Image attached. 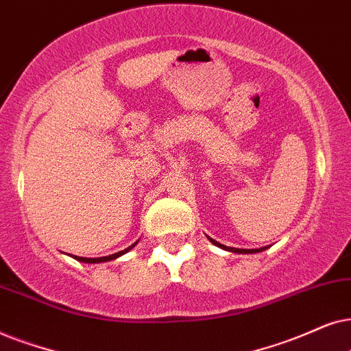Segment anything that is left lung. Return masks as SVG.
I'll return each instance as SVG.
<instances>
[{
  "mask_svg": "<svg viewBox=\"0 0 351 351\" xmlns=\"http://www.w3.org/2000/svg\"><path fill=\"white\" fill-rule=\"evenodd\" d=\"M208 239H210V242H212L213 245L219 247V249L228 250V252H234V254H258V252H263V250L268 249V247H261V249H234V247H226V245L219 244V242L212 239V237H208Z\"/></svg>",
  "mask_w": 351,
  "mask_h": 351,
  "instance_id": "obj_1",
  "label": "left lung"
}]
</instances>
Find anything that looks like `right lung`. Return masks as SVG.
Here are the masks:
<instances>
[{
	"label": "right lung",
	"mask_w": 351,
	"mask_h": 351,
	"mask_svg": "<svg viewBox=\"0 0 351 351\" xmlns=\"http://www.w3.org/2000/svg\"><path fill=\"white\" fill-rule=\"evenodd\" d=\"M138 242H139V241H136V242H134V244H132L130 247H127V249H125V250L117 252V254H112V255H107V256H99V258H86V256H75V255H70V256H73V258H75V260H78V261H83V263H104V261L115 260V258H119V256L125 255V254H127V252L132 250L133 247L138 244Z\"/></svg>",
	"instance_id": "add662e5"
}]
</instances>
